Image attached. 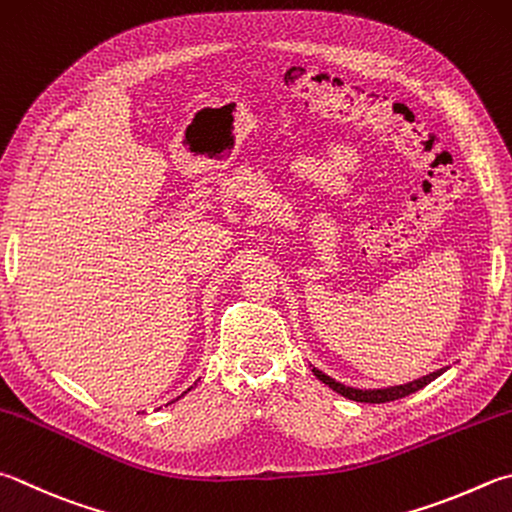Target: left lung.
<instances>
[{
	"instance_id": "obj_1",
	"label": "left lung",
	"mask_w": 512,
	"mask_h": 512,
	"mask_svg": "<svg viewBox=\"0 0 512 512\" xmlns=\"http://www.w3.org/2000/svg\"><path fill=\"white\" fill-rule=\"evenodd\" d=\"M313 374L318 376L324 385H329L333 392H338V394H342L345 398H351V401H358V403H389V401H398V398L410 396V394L418 392V389H423L425 385H430L434 378H439L443 374V369L441 371H432L430 376H423V378H418V380H412V383H407V385L387 387V389H353V387H345V385L336 383V380L329 378V376H324L322 371H318V369H313Z\"/></svg>"
}]
</instances>
